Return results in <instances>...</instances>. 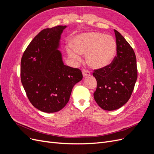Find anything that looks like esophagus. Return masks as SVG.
Here are the masks:
<instances>
[{
  "mask_svg": "<svg viewBox=\"0 0 154 154\" xmlns=\"http://www.w3.org/2000/svg\"><path fill=\"white\" fill-rule=\"evenodd\" d=\"M82 74H83V77H87V76H88L91 75L90 72L88 71V70H85V69L83 70V71H82Z\"/></svg>",
  "mask_w": 154,
  "mask_h": 154,
  "instance_id": "34e87169",
  "label": "esophagus"
}]
</instances>
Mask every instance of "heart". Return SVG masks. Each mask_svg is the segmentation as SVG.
<instances>
[{"instance_id":"b5f03b06","label":"heart","mask_w":154,"mask_h":154,"mask_svg":"<svg viewBox=\"0 0 154 154\" xmlns=\"http://www.w3.org/2000/svg\"><path fill=\"white\" fill-rule=\"evenodd\" d=\"M72 46L67 48L71 58L80 60V54H86L88 66L101 69L112 62L117 51V44L112 36L100 32L80 34L72 40Z\"/></svg>"}]
</instances>
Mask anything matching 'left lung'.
Segmentation results:
<instances>
[{
	"label": "left lung",
	"instance_id": "left-lung-1",
	"mask_svg": "<svg viewBox=\"0 0 154 154\" xmlns=\"http://www.w3.org/2000/svg\"><path fill=\"white\" fill-rule=\"evenodd\" d=\"M117 56L109 66L94 70L97 81L94 93L96 103L105 110H114L123 106L132 95L137 78L136 57L131 46L114 29Z\"/></svg>",
	"mask_w": 154,
	"mask_h": 154
}]
</instances>
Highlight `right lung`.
Here are the masks:
<instances>
[{
  "label": "right lung",
  "mask_w": 154,
  "mask_h": 154,
  "mask_svg": "<svg viewBox=\"0 0 154 154\" xmlns=\"http://www.w3.org/2000/svg\"><path fill=\"white\" fill-rule=\"evenodd\" d=\"M66 26L41 31L25 50L20 77L27 97L35 108L56 112L66 105L74 85L83 78L79 69L64 65L58 50Z\"/></svg>",
  "instance_id": "right-lung-1"
}]
</instances>
